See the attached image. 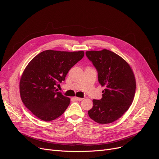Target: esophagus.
Masks as SVG:
<instances>
[{"label": "esophagus", "instance_id": "esophagus-1", "mask_svg": "<svg viewBox=\"0 0 159 159\" xmlns=\"http://www.w3.org/2000/svg\"><path fill=\"white\" fill-rule=\"evenodd\" d=\"M75 99L77 100V101H82L83 98H80V97H75Z\"/></svg>", "mask_w": 159, "mask_h": 159}]
</instances>
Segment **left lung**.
I'll list each match as a JSON object with an SVG mask.
<instances>
[{
	"label": "left lung",
	"mask_w": 159,
	"mask_h": 159,
	"mask_svg": "<svg viewBox=\"0 0 159 159\" xmlns=\"http://www.w3.org/2000/svg\"><path fill=\"white\" fill-rule=\"evenodd\" d=\"M86 54L98 71L100 84L105 88L102 98L93 100L89 116L101 124L113 122L132 104L136 89L134 73L124 58L110 50L88 51Z\"/></svg>",
	"instance_id": "1"
}]
</instances>
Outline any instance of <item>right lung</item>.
<instances>
[{"label": "right lung", "mask_w": 159, "mask_h": 159, "mask_svg": "<svg viewBox=\"0 0 159 159\" xmlns=\"http://www.w3.org/2000/svg\"><path fill=\"white\" fill-rule=\"evenodd\" d=\"M84 55L83 51L56 50H46L36 55L20 80V95L24 106L44 121H52L62 115L70 98L57 92L56 86L65 80L69 70Z\"/></svg>", "instance_id": "obj_1"}]
</instances>
